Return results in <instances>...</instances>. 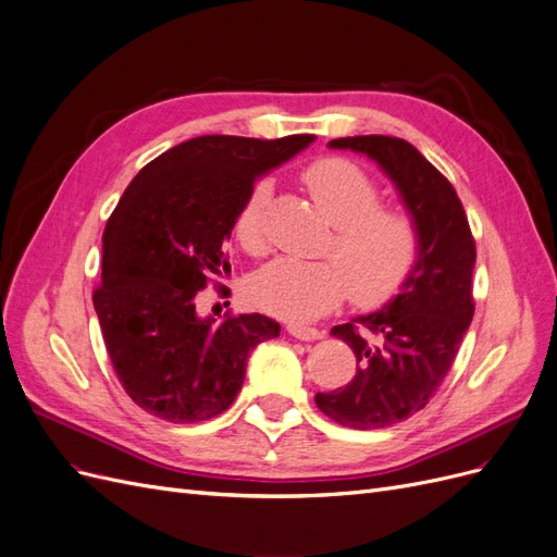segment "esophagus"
<instances>
[{"label":"esophagus","instance_id":"esophagus-1","mask_svg":"<svg viewBox=\"0 0 557 557\" xmlns=\"http://www.w3.org/2000/svg\"><path fill=\"white\" fill-rule=\"evenodd\" d=\"M286 333H289V335L296 337V339H302V343H314V339L324 337V333H321L319 329L300 326V324H289V326H286Z\"/></svg>","mask_w":557,"mask_h":557}]
</instances>
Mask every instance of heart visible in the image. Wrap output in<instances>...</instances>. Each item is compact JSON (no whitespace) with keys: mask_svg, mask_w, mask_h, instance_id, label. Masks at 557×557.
<instances>
[{"mask_svg":"<svg viewBox=\"0 0 557 557\" xmlns=\"http://www.w3.org/2000/svg\"><path fill=\"white\" fill-rule=\"evenodd\" d=\"M312 199L335 226L326 247L331 261L277 259L252 282L261 310L289 321H308L329 312L345 294L372 308L396 294L414 268L419 228L405 208L380 206L382 191L349 159L329 157L302 173ZM271 185L257 183L243 201L233 231L249 255H263V210Z\"/></svg>","mask_w":557,"mask_h":557,"instance_id":"1","label":"heart"}]
</instances>
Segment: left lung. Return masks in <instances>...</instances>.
<instances>
[{
    "mask_svg": "<svg viewBox=\"0 0 557 557\" xmlns=\"http://www.w3.org/2000/svg\"><path fill=\"white\" fill-rule=\"evenodd\" d=\"M329 148L372 159L419 228V255L400 292L382 310L331 331L356 356L354 380L314 396L339 425L388 428L423 409L456 361L474 317L476 247L456 189L411 143L349 136L331 140Z\"/></svg>",
    "mask_w": 557,
    "mask_h": 557,
    "instance_id": "left-lung-1",
    "label": "left lung"
}]
</instances>
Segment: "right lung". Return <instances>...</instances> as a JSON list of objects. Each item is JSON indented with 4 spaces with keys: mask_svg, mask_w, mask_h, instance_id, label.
<instances>
[{
    "mask_svg": "<svg viewBox=\"0 0 557 557\" xmlns=\"http://www.w3.org/2000/svg\"><path fill=\"white\" fill-rule=\"evenodd\" d=\"M310 134L277 140L199 136L143 166L103 231L92 302L127 396L152 417L196 423L236 400L247 356L280 324L263 314L218 321L196 298L231 265L224 245L255 181L305 150Z\"/></svg>",
    "mask_w": 557,
    "mask_h": 557,
    "instance_id": "obj_1",
    "label": "right lung"
}]
</instances>
